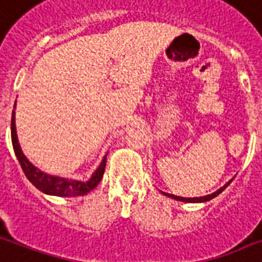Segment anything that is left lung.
Masks as SVG:
<instances>
[{
	"label": "left lung",
	"mask_w": 262,
	"mask_h": 262,
	"mask_svg": "<svg viewBox=\"0 0 262 262\" xmlns=\"http://www.w3.org/2000/svg\"><path fill=\"white\" fill-rule=\"evenodd\" d=\"M231 181H232V180H229L228 183H227L224 187H221L219 191H215V192L210 193V195H206V196H201V198H183V196H176V195H171V193H166V192H162V193H163V195H166V196H169V198H173V199H176V201H181V202H189V203L206 202V201H210V199H213V198L217 196L219 193L223 192V191H224V189L227 188L229 184H231Z\"/></svg>",
	"instance_id": "1"
}]
</instances>
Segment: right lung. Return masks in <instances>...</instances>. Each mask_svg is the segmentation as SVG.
I'll return each instance as SVG.
<instances>
[{"mask_svg": "<svg viewBox=\"0 0 262 262\" xmlns=\"http://www.w3.org/2000/svg\"><path fill=\"white\" fill-rule=\"evenodd\" d=\"M11 135H12V145L15 149L16 158L19 161L20 166L25 171L26 177L30 180V183L35 185L39 191L48 195H56V196H81L85 193L91 192L96 185L99 184L100 180L103 179L105 170V162L107 157L101 161L100 166L96 169V171L92 174L89 181H78V180H69L61 179L43 173L35 167L29 159L25 157V154L21 151L19 145V140L16 135V125H15V111H12V121H11Z\"/></svg>", "mask_w": 262, "mask_h": 262, "instance_id": "add662e5", "label": "right lung"}]
</instances>
